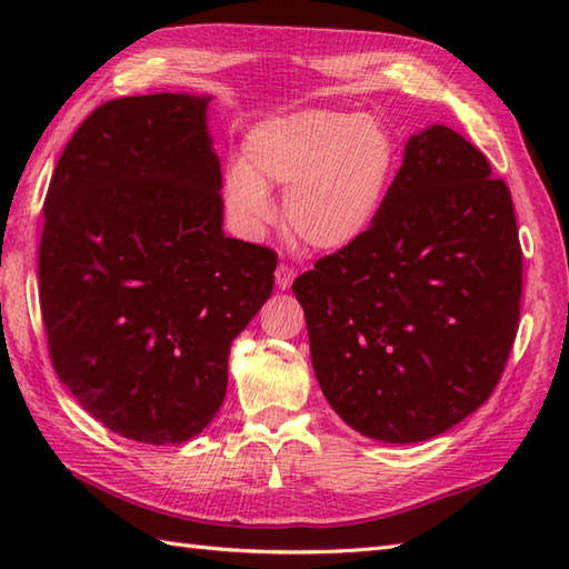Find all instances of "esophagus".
Here are the masks:
<instances>
[{
    "mask_svg": "<svg viewBox=\"0 0 569 569\" xmlns=\"http://www.w3.org/2000/svg\"><path fill=\"white\" fill-rule=\"evenodd\" d=\"M293 278H296V271L291 269V266L281 263V266H278V269H276V286L281 288V291H286V288H291Z\"/></svg>",
    "mask_w": 569,
    "mask_h": 569,
    "instance_id": "obj_1",
    "label": "esophagus"
}]
</instances>
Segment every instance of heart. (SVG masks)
<instances>
[{
	"label": "heart",
	"mask_w": 569,
	"mask_h": 569,
	"mask_svg": "<svg viewBox=\"0 0 569 569\" xmlns=\"http://www.w3.org/2000/svg\"><path fill=\"white\" fill-rule=\"evenodd\" d=\"M396 163V139L379 117L303 107L247 131L241 161L224 173V202L241 227L259 229L273 220L269 188L288 186V232L316 251H345L377 224Z\"/></svg>",
	"instance_id": "obj_1"
}]
</instances>
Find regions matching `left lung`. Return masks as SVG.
Returning <instances> with one entry per match:
<instances>
[{
    "mask_svg": "<svg viewBox=\"0 0 569 569\" xmlns=\"http://www.w3.org/2000/svg\"><path fill=\"white\" fill-rule=\"evenodd\" d=\"M521 291L509 186L445 124L408 139L371 232L293 281L328 403L349 428L398 445L430 440L487 401Z\"/></svg>",
    "mask_w": 569,
    "mask_h": 569,
    "instance_id": "left-lung-1",
    "label": "left lung"
}]
</instances>
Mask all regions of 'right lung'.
<instances>
[{
    "mask_svg": "<svg viewBox=\"0 0 569 569\" xmlns=\"http://www.w3.org/2000/svg\"><path fill=\"white\" fill-rule=\"evenodd\" d=\"M208 94L100 104L43 202L39 296L58 379L104 428L178 445L208 428L276 253L222 229Z\"/></svg>",
    "mask_w": 569,
    "mask_h": 569,
    "instance_id": "add662e5",
    "label": "right lung"
}]
</instances>
